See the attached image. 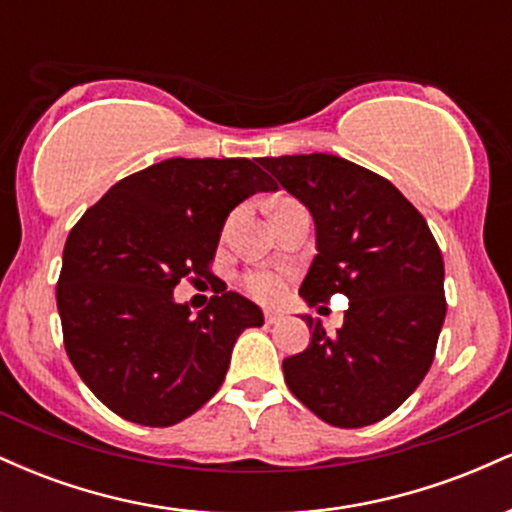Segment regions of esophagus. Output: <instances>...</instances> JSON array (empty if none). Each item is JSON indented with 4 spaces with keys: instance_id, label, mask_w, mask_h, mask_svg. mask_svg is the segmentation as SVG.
<instances>
[{
    "instance_id": "esophagus-1",
    "label": "esophagus",
    "mask_w": 512,
    "mask_h": 512,
    "mask_svg": "<svg viewBox=\"0 0 512 512\" xmlns=\"http://www.w3.org/2000/svg\"><path fill=\"white\" fill-rule=\"evenodd\" d=\"M281 320H284V313H279V310H264V322H267V325H276V322Z\"/></svg>"
}]
</instances>
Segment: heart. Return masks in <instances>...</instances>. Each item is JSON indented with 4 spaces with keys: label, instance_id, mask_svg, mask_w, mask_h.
Masks as SVG:
<instances>
[{
    "label": "heart",
    "instance_id": "b5f03b06",
    "mask_svg": "<svg viewBox=\"0 0 512 512\" xmlns=\"http://www.w3.org/2000/svg\"><path fill=\"white\" fill-rule=\"evenodd\" d=\"M289 272L279 267H255L243 274V289L248 296L262 303H274L284 296Z\"/></svg>",
    "mask_w": 512,
    "mask_h": 512
}]
</instances>
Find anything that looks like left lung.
I'll return each mask as SVG.
<instances>
[{
    "label": "left lung",
    "mask_w": 512,
    "mask_h": 512,
    "mask_svg": "<svg viewBox=\"0 0 512 512\" xmlns=\"http://www.w3.org/2000/svg\"><path fill=\"white\" fill-rule=\"evenodd\" d=\"M279 185L313 214L317 255L301 284L313 308L349 298L344 325L313 330L284 358L289 390L327 424L385 419L419 387L445 320L443 255L424 216L390 180L330 154L262 158Z\"/></svg>",
    "instance_id": "1"
}]
</instances>
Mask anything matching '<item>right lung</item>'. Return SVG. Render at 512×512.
<instances>
[{
	"instance_id": "right-lung-1",
	"label": "right lung",
	"mask_w": 512,
	"mask_h": 512,
	"mask_svg": "<svg viewBox=\"0 0 512 512\" xmlns=\"http://www.w3.org/2000/svg\"><path fill=\"white\" fill-rule=\"evenodd\" d=\"M274 190L250 158H168L122 178L72 228L57 281L64 349L110 411L166 428L216 395L262 310L226 291L192 315L173 289L211 276L228 214Z\"/></svg>"
}]
</instances>
